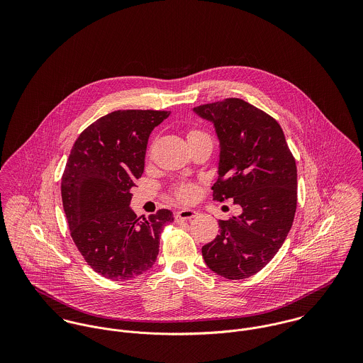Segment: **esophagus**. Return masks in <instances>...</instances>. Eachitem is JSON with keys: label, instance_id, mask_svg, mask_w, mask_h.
<instances>
[{"label": "esophagus", "instance_id": "obj_1", "mask_svg": "<svg viewBox=\"0 0 363 363\" xmlns=\"http://www.w3.org/2000/svg\"><path fill=\"white\" fill-rule=\"evenodd\" d=\"M199 215V212L196 209H179L174 212V219L179 222V220H187V219H191V218H196Z\"/></svg>", "mask_w": 363, "mask_h": 363}]
</instances>
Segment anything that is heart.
Masks as SVG:
<instances>
[{
  "mask_svg": "<svg viewBox=\"0 0 363 363\" xmlns=\"http://www.w3.org/2000/svg\"><path fill=\"white\" fill-rule=\"evenodd\" d=\"M203 134L197 130H191L189 131V138ZM174 196L177 197V200L183 201V203H190L197 197V187L193 183H180L174 187Z\"/></svg>",
  "mask_w": 363,
  "mask_h": 363,
  "instance_id": "obj_1",
  "label": "heart"
}]
</instances>
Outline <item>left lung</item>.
Masks as SVG:
<instances>
[{
  "label": "left lung",
  "mask_w": 363,
  "mask_h": 363,
  "mask_svg": "<svg viewBox=\"0 0 363 363\" xmlns=\"http://www.w3.org/2000/svg\"><path fill=\"white\" fill-rule=\"evenodd\" d=\"M194 111L215 125L220 154L216 201L233 199L242 213L219 220L220 233L203 246L208 267L228 279L262 269L284 245L298 204V172L278 121L243 99L201 104Z\"/></svg>",
  "instance_id": "left-lung-1"
}]
</instances>
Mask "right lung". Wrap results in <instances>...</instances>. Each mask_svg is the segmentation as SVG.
<instances>
[{
    "label": "right lung",
    "mask_w": 363,
    "mask_h": 363,
    "mask_svg": "<svg viewBox=\"0 0 363 363\" xmlns=\"http://www.w3.org/2000/svg\"><path fill=\"white\" fill-rule=\"evenodd\" d=\"M164 110H116L85 128L68 156L61 197L71 238L94 271L113 281L133 279L155 264L170 209L138 218L131 187L144 172L150 134Z\"/></svg>",
    "instance_id": "right-lung-1"
}]
</instances>
